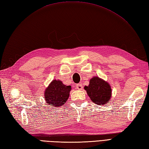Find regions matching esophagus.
<instances>
[{"label":"esophagus","instance_id":"34e87169","mask_svg":"<svg viewBox=\"0 0 149 149\" xmlns=\"http://www.w3.org/2000/svg\"><path fill=\"white\" fill-rule=\"evenodd\" d=\"M76 87H77V88L79 89V90H81V89H82V84H77V86H76Z\"/></svg>","mask_w":149,"mask_h":149}]
</instances>
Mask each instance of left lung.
I'll use <instances>...</instances> for the list:
<instances>
[{
	"mask_svg": "<svg viewBox=\"0 0 149 149\" xmlns=\"http://www.w3.org/2000/svg\"><path fill=\"white\" fill-rule=\"evenodd\" d=\"M89 98L93 102L99 105H105L112 96V89L108 82L98 77L90 79L89 84L84 86Z\"/></svg>",
	"mask_w": 149,
	"mask_h": 149,
	"instance_id": "left-lung-1",
	"label": "left lung"
}]
</instances>
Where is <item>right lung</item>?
<instances>
[{
	"label": "right lung",
	"mask_w": 149,
	"mask_h": 149,
	"mask_svg": "<svg viewBox=\"0 0 149 149\" xmlns=\"http://www.w3.org/2000/svg\"><path fill=\"white\" fill-rule=\"evenodd\" d=\"M70 86H66L61 81L53 80L44 92L46 102L53 107H60L67 102L70 91Z\"/></svg>",
	"instance_id": "obj_1"
}]
</instances>
